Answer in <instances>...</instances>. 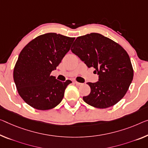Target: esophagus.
I'll use <instances>...</instances> for the list:
<instances>
[{"label": "esophagus", "mask_w": 148, "mask_h": 148, "mask_svg": "<svg viewBox=\"0 0 148 148\" xmlns=\"http://www.w3.org/2000/svg\"><path fill=\"white\" fill-rule=\"evenodd\" d=\"M74 83H75V85H78V86H81V85H83V83H79V82H77V81H75Z\"/></svg>", "instance_id": "esophagus-1"}]
</instances>
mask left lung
<instances>
[{
    "label": "left lung",
    "instance_id": "obj_1",
    "mask_svg": "<svg viewBox=\"0 0 148 148\" xmlns=\"http://www.w3.org/2000/svg\"><path fill=\"white\" fill-rule=\"evenodd\" d=\"M71 50L88 67H94L99 81L87 83L90 94L83 101L98 108L110 107L128 91L134 77L130 59L126 50L110 38L98 33L77 38Z\"/></svg>",
    "mask_w": 148,
    "mask_h": 148
}]
</instances>
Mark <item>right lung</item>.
<instances>
[{"label":"right lung","instance_id":"right-lung-1","mask_svg":"<svg viewBox=\"0 0 148 148\" xmlns=\"http://www.w3.org/2000/svg\"><path fill=\"white\" fill-rule=\"evenodd\" d=\"M75 38L47 33L29 42L20 52L13 77L20 96L38 110H49L62 101L67 86L51 75L69 51Z\"/></svg>","mask_w":148,"mask_h":148}]
</instances>
